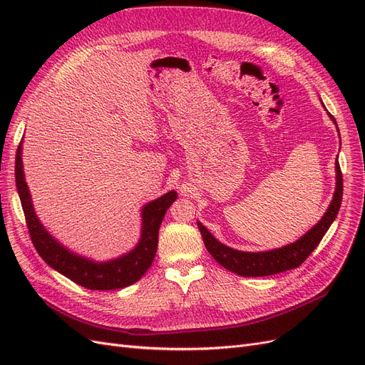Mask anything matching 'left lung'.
Segmentation results:
<instances>
[{
    "instance_id": "obj_1",
    "label": "left lung",
    "mask_w": 365,
    "mask_h": 365,
    "mask_svg": "<svg viewBox=\"0 0 365 365\" xmlns=\"http://www.w3.org/2000/svg\"><path fill=\"white\" fill-rule=\"evenodd\" d=\"M332 120L335 121L334 117ZM335 170L336 187L334 200L330 202L327 212L322 219H319V222L317 225H314L304 236L294 242V244L262 252H245L220 244V242L215 239L213 235L210 233L201 222H197V228L201 231L207 251L212 254L213 259L219 264H222L225 269L239 274L242 277H264V275H272L298 268L309 257V254L318 247V244L322 242L323 236L327 233L329 227L332 225L338 215L342 200V173L338 161H335Z\"/></svg>"
}]
</instances>
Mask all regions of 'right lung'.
<instances>
[{
    "mask_svg": "<svg viewBox=\"0 0 365 365\" xmlns=\"http://www.w3.org/2000/svg\"><path fill=\"white\" fill-rule=\"evenodd\" d=\"M23 146H18L15 160V180L16 189L21 200V205L24 210L26 222L30 233V239L35 245L39 256L53 269H56L65 277H68L74 283L83 286L93 291H109L120 289L138 282L146 274L155 257L158 247V231L163 222V217L168 208L175 202L176 192H169L158 200L146 204L141 210V237L137 247L128 254L114 260L94 262L74 254L67 250L54 239L48 231L43 228L35 213L31 204V197L27 182L24 180L23 158H21Z\"/></svg>",
    "mask_w": 365,
    "mask_h": 365,
    "instance_id": "1",
    "label": "right lung"
}]
</instances>
